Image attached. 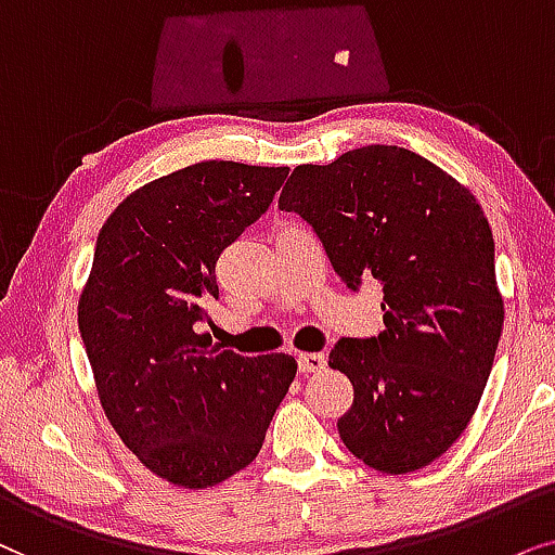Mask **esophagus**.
Instances as JSON below:
<instances>
[{
    "label": "esophagus",
    "mask_w": 555,
    "mask_h": 555,
    "mask_svg": "<svg viewBox=\"0 0 555 555\" xmlns=\"http://www.w3.org/2000/svg\"><path fill=\"white\" fill-rule=\"evenodd\" d=\"M327 367V358L320 352H301L299 354V371L301 373H322Z\"/></svg>",
    "instance_id": "34e87169"
}]
</instances>
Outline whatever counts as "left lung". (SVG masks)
Listing matches in <instances>:
<instances>
[{
	"label": "left lung",
	"mask_w": 555,
	"mask_h": 555,
	"mask_svg": "<svg viewBox=\"0 0 555 555\" xmlns=\"http://www.w3.org/2000/svg\"><path fill=\"white\" fill-rule=\"evenodd\" d=\"M279 208L312 225L352 292L365 276L383 286L386 330L330 352L354 388L339 439L388 475L439 460L477 411L505 320L475 195L416 152L371 144L299 165Z\"/></svg>",
	"instance_id": "left-lung-1"
}]
</instances>
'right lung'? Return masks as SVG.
Returning a JSON list of instances; mask_svg holds the SVG:
<instances>
[{
    "instance_id": "right-lung-1",
    "label": "right lung",
    "mask_w": 555,
    "mask_h": 555,
    "mask_svg": "<svg viewBox=\"0 0 555 555\" xmlns=\"http://www.w3.org/2000/svg\"><path fill=\"white\" fill-rule=\"evenodd\" d=\"M286 175L197 162L131 192L95 241L78 330L101 405L139 462L177 487L248 467L297 375L292 354L243 358L197 332L218 299L216 261Z\"/></svg>"
}]
</instances>
